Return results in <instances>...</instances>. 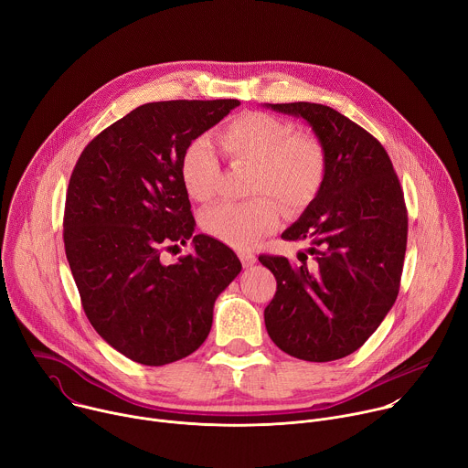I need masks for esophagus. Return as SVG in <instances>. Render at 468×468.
I'll use <instances>...</instances> for the list:
<instances>
[{
	"label": "esophagus",
	"instance_id": "1",
	"mask_svg": "<svg viewBox=\"0 0 468 468\" xmlns=\"http://www.w3.org/2000/svg\"><path fill=\"white\" fill-rule=\"evenodd\" d=\"M239 257H240V262H242V266L244 269H250V266H253L255 264V255L253 253H250V251H240L239 253Z\"/></svg>",
	"mask_w": 468,
	"mask_h": 468
}]
</instances>
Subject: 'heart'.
Returning <instances> with one entry per match:
<instances>
[{
	"label": "heart",
	"mask_w": 468,
	"mask_h": 468,
	"mask_svg": "<svg viewBox=\"0 0 468 468\" xmlns=\"http://www.w3.org/2000/svg\"><path fill=\"white\" fill-rule=\"evenodd\" d=\"M233 166H248L250 202H222L202 213V228L239 250L251 248L280 224V206L289 213L305 209L325 177V152L318 139L294 133L278 116L248 111L229 120L218 135ZM179 176L196 202H209L220 179V163L207 139H194L179 159Z\"/></svg>",
	"instance_id": "1"
}]
</instances>
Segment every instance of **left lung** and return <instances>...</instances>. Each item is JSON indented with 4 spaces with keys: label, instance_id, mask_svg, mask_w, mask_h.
<instances>
[{
    "label": "left lung",
    "instance_id": "left-lung-1",
    "mask_svg": "<svg viewBox=\"0 0 468 468\" xmlns=\"http://www.w3.org/2000/svg\"><path fill=\"white\" fill-rule=\"evenodd\" d=\"M269 107L309 122L325 152V177L282 235L307 240L314 261L259 255L278 282L266 331L292 357L335 361L359 350L396 302L408 246L404 192L379 141L339 111L309 101Z\"/></svg>",
    "mask_w": 468,
    "mask_h": 468
}]
</instances>
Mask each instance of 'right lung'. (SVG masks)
<instances>
[{"instance_id":"add662e5","label":"right lung","mask_w":468,"mask_h":468,"mask_svg":"<svg viewBox=\"0 0 468 468\" xmlns=\"http://www.w3.org/2000/svg\"><path fill=\"white\" fill-rule=\"evenodd\" d=\"M239 100H172L133 109L80 155L66 190L64 250L100 337L131 361L161 367L196 352L218 294L239 276L235 251L194 235L195 253H162L194 233L179 159Z\"/></svg>"}]
</instances>
